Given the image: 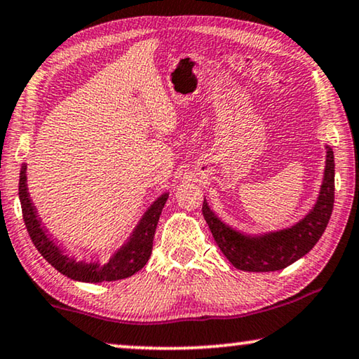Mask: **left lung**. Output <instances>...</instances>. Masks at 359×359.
<instances>
[{"mask_svg":"<svg viewBox=\"0 0 359 359\" xmlns=\"http://www.w3.org/2000/svg\"><path fill=\"white\" fill-rule=\"evenodd\" d=\"M335 163L334 150L327 147L325 175L318 204L299 223L288 230L262 238H246L228 228L212 214L204 201L202 214L209 225L218 248L233 266L246 272H275L288 267L308 254L325 231L334 210Z\"/></svg>","mask_w":359,"mask_h":359,"instance_id":"left-lung-1","label":"left lung"}]
</instances>
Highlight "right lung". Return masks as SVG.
I'll list each match as a JSON object with an SVG mask.
<instances>
[{"instance_id":"1","label":"right lung","mask_w":359,"mask_h":359,"mask_svg":"<svg viewBox=\"0 0 359 359\" xmlns=\"http://www.w3.org/2000/svg\"><path fill=\"white\" fill-rule=\"evenodd\" d=\"M25 165L20 170L19 178V199L20 207H22V217L25 228L32 240L34 246L39 249V252L46 259V262L51 264L58 272L72 280H79V282H113V280H121L131 277L141 270L147 264L150 254H152L154 236L157 230V223L160 214H162L165 202L168 199V194H163L154 202L152 207L147 210V214L139 223V226L134 231L126 246L121 251H118L111 261H108L103 266H92V264H79L74 262L72 259H67L65 254L60 252V249L46 238L45 231L41 230L40 222L35 215V209L27 194V184H25Z\"/></svg>"}]
</instances>
